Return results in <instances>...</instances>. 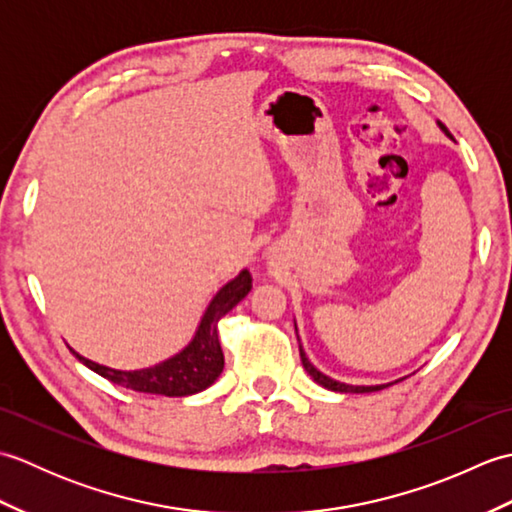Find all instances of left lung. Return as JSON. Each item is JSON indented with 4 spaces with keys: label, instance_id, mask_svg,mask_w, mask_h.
<instances>
[{
    "label": "left lung",
    "instance_id": "obj_1",
    "mask_svg": "<svg viewBox=\"0 0 512 512\" xmlns=\"http://www.w3.org/2000/svg\"><path fill=\"white\" fill-rule=\"evenodd\" d=\"M438 125H440L442 132H447V127H444L442 123H438ZM295 330H297V323H295ZM297 339H299V334H297ZM299 354H301L303 369H306V372L312 376L314 383L325 387V389H330V391H339V394H369V391H380V389H385V387L391 385V383H387V385H369L367 387V385H347V383H341V380H334L330 376H325L323 372H319V369L310 363V358L306 356V350H303L301 343H299ZM396 383H398V380H396Z\"/></svg>",
    "mask_w": 512,
    "mask_h": 512
}]
</instances>
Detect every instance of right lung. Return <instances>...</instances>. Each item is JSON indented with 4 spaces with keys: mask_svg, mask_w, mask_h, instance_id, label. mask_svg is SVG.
Returning a JSON list of instances; mask_svg holds the SVG:
<instances>
[{
    "mask_svg": "<svg viewBox=\"0 0 512 512\" xmlns=\"http://www.w3.org/2000/svg\"><path fill=\"white\" fill-rule=\"evenodd\" d=\"M250 288H253V277L244 268L235 279L228 281L226 286L217 290V295L211 299L209 308L204 310L198 330L187 347H182L178 354H173L167 361H162L154 367L145 369H112L107 365H99L90 358L72 352L79 361L90 367L92 372L112 380L114 385H121L134 391H145V394H160V396H193L198 391L211 387L220 378L224 369V354L217 339V321L226 312H231L239 301H242Z\"/></svg>",
    "mask_w": 512,
    "mask_h": 512,
    "instance_id": "obj_1",
    "label": "right lung"
}]
</instances>
